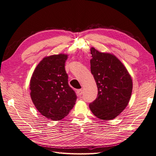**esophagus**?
<instances>
[{
    "label": "esophagus",
    "mask_w": 156,
    "mask_h": 156,
    "mask_svg": "<svg viewBox=\"0 0 156 156\" xmlns=\"http://www.w3.org/2000/svg\"><path fill=\"white\" fill-rule=\"evenodd\" d=\"M77 94H78V96H81L82 94H83V90L82 89H79V90H77Z\"/></svg>",
    "instance_id": "1"
}]
</instances>
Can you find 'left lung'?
Listing matches in <instances>:
<instances>
[{
  "mask_svg": "<svg viewBox=\"0 0 156 156\" xmlns=\"http://www.w3.org/2000/svg\"><path fill=\"white\" fill-rule=\"evenodd\" d=\"M91 73L98 87V97L89 104L93 114L108 120L119 115L131 98L132 79L124 66L115 56L100 53L92 48Z\"/></svg>",
  "mask_w": 156,
  "mask_h": 156,
  "instance_id": "1",
  "label": "left lung"
}]
</instances>
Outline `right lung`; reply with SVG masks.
Wrapping results in <instances>:
<instances>
[{"label":"right lung","instance_id":"right-lung-1","mask_svg":"<svg viewBox=\"0 0 156 156\" xmlns=\"http://www.w3.org/2000/svg\"><path fill=\"white\" fill-rule=\"evenodd\" d=\"M66 55L44 58L37 64L30 82V96L37 110L51 120L66 116L77 100L75 91L68 84L65 70Z\"/></svg>","mask_w":156,"mask_h":156}]
</instances>
